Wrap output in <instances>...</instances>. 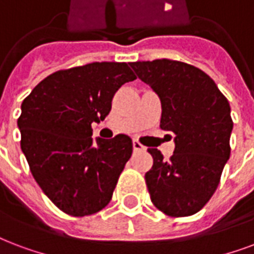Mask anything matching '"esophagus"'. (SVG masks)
I'll use <instances>...</instances> for the list:
<instances>
[{"instance_id":"34e87169","label":"esophagus","mask_w":254,"mask_h":254,"mask_svg":"<svg viewBox=\"0 0 254 254\" xmlns=\"http://www.w3.org/2000/svg\"><path fill=\"white\" fill-rule=\"evenodd\" d=\"M133 149H134L135 152H144L146 148L142 144H140L137 140H133Z\"/></svg>"}]
</instances>
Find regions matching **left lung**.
Masks as SVG:
<instances>
[{
    "label": "left lung",
    "instance_id": "1",
    "mask_svg": "<svg viewBox=\"0 0 254 254\" xmlns=\"http://www.w3.org/2000/svg\"><path fill=\"white\" fill-rule=\"evenodd\" d=\"M129 65L161 100L160 127L176 135L168 161L158 149H148L150 200L170 217L191 216L210 200L229 160V102L206 73L189 64L162 58Z\"/></svg>",
    "mask_w": 254,
    "mask_h": 254
}]
</instances>
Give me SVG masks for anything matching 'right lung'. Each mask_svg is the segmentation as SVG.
<instances>
[{
    "label": "right lung",
    "instance_id": "add662e5",
    "mask_svg": "<svg viewBox=\"0 0 254 254\" xmlns=\"http://www.w3.org/2000/svg\"><path fill=\"white\" fill-rule=\"evenodd\" d=\"M135 78L127 63H92L48 75L22 101L21 149L42 191L69 216H90L112 200L133 144L127 134L93 140L92 124Z\"/></svg>",
    "mask_w": 254,
    "mask_h": 254
}]
</instances>
